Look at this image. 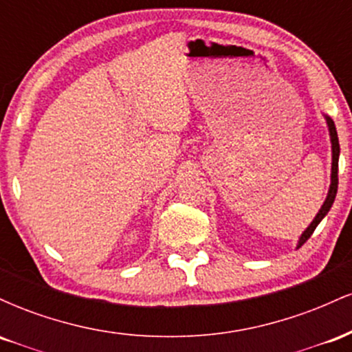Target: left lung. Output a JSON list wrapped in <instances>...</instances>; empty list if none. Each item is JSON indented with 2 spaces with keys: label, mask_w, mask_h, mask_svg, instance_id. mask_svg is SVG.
Returning a JSON list of instances; mask_svg holds the SVG:
<instances>
[{
  "label": "left lung",
  "mask_w": 352,
  "mask_h": 352,
  "mask_svg": "<svg viewBox=\"0 0 352 352\" xmlns=\"http://www.w3.org/2000/svg\"><path fill=\"white\" fill-rule=\"evenodd\" d=\"M326 122H328V129H329V137H331V148H333V164H331V185H329V192L328 197H326L324 204H322L321 210L318 212V215L314 217V220L311 221V225L305 230V233L300 236V241H298V248L301 245H305L308 241V238L313 235V232L316 230L319 225V221L322 220L326 215H328L329 208L333 207L334 199H336L338 193V160H339V140H338V132H336V125H334L333 119L326 116Z\"/></svg>",
  "instance_id": "obj_1"
}]
</instances>
